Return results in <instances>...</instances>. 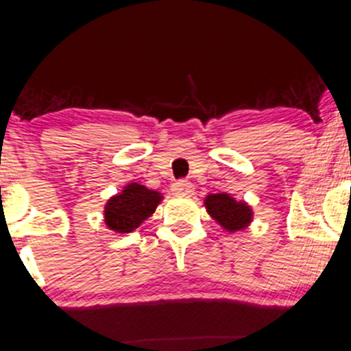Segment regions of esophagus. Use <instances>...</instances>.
Masks as SVG:
<instances>
[{"label":"esophagus","instance_id":"34e87169","mask_svg":"<svg viewBox=\"0 0 351 351\" xmlns=\"http://www.w3.org/2000/svg\"><path fill=\"white\" fill-rule=\"evenodd\" d=\"M171 191L175 195H183V197H190V195H193L195 188H193V185H191L190 182H186V180H180V182L173 183Z\"/></svg>","mask_w":351,"mask_h":351}]
</instances>
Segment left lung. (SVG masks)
<instances>
[{"mask_svg": "<svg viewBox=\"0 0 351 351\" xmlns=\"http://www.w3.org/2000/svg\"><path fill=\"white\" fill-rule=\"evenodd\" d=\"M204 204L208 215L227 232L243 230L252 222V208L228 193H210Z\"/></svg>", "mask_w": 351, "mask_h": 351, "instance_id": "1", "label": "left lung"}]
</instances>
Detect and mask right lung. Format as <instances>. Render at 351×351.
<instances>
[{
    "label": "right lung",
    "mask_w": 351,
    "mask_h": 351,
    "mask_svg": "<svg viewBox=\"0 0 351 351\" xmlns=\"http://www.w3.org/2000/svg\"><path fill=\"white\" fill-rule=\"evenodd\" d=\"M160 191L139 183H129L121 193L114 195L104 206V220L108 228L117 234H129L151 217L160 202Z\"/></svg>",
    "instance_id": "obj_1"
}]
</instances>
